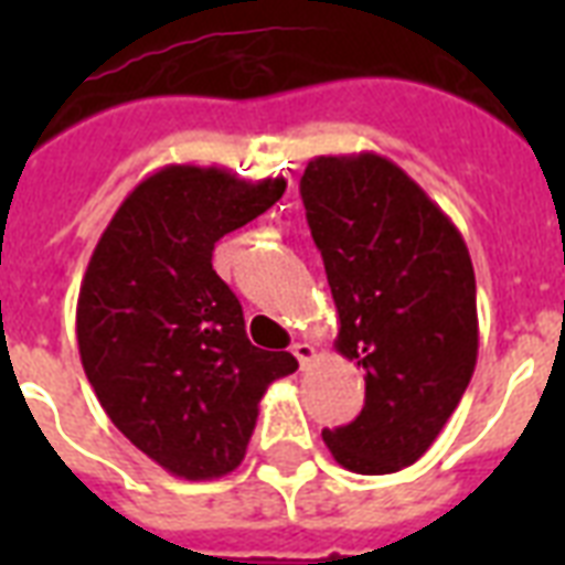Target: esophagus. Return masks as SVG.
I'll list each match as a JSON object with an SVG mask.
<instances>
[{"mask_svg":"<svg viewBox=\"0 0 565 565\" xmlns=\"http://www.w3.org/2000/svg\"><path fill=\"white\" fill-rule=\"evenodd\" d=\"M292 354H296V361H299V366L305 370V366L317 358V349L310 343H292Z\"/></svg>","mask_w":565,"mask_h":565,"instance_id":"34e87169","label":"esophagus"}]
</instances>
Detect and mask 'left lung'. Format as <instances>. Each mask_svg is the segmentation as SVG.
<instances>
[{
  "label": "left lung",
  "mask_w": 565,
  "mask_h": 565,
  "mask_svg": "<svg viewBox=\"0 0 565 565\" xmlns=\"http://www.w3.org/2000/svg\"><path fill=\"white\" fill-rule=\"evenodd\" d=\"M299 190L340 313L337 352L366 381L361 416L322 439L352 472H398L428 451L472 381V257L439 204L375 152L319 154Z\"/></svg>",
  "instance_id": "8db88e82"
}]
</instances>
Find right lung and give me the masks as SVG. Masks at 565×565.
Wrapping results in <instances>:
<instances>
[{
	"instance_id": "add662e5",
	"label": "right lung",
	"mask_w": 565,
	"mask_h": 565,
	"mask_svg": "<svg viewBox=\"0 0 565 565\" xmlns=\"http://www.w3.org/2000/svg\"><path fill=\"white\" fill-rule=\"evenodd\" d=\"M287 181L170 163L102 231L75 337L108 419L175 478L211 481L246 455L266 386L299 370L248 343L243 308L213 273V246L273 207Z\"/></svg>"
}]
</instances>
